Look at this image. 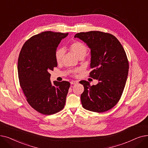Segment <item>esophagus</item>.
Instances as JSON below:
<instances>
[{
    "label": "esophagus",
    "mask_w": 148,
    "mask_h": 148,
    "mask_svg": "<svg viewBox=\"0 0 148 148\" xmlns=\"http://www.w3.org/2000/svg\"><path fill=\"white\" fill-rule=\"evenodd\" d=\"M78 83V81H72L71 82H70V84H72V85H73V84H76Z\"/></svg>",
    "instance_id": "esophagus-1"
}]
</instances>
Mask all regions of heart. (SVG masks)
<instances>
[{
	"label": "heart",
	"mask_w": 148,
	"mask_h": 148,
	"mask_svg": "<svg viewBox=\"0 0 148 148\" xmlns=\"http://www.w3.org/2000/svg\"><path fill=\"white\" fill-rule=\"evenodd\" d=\"M69 48L70 49V51H72V52L78 58H79L81 57H84V56L86 55L87 51V49L85 46V45L79 41L73 42L72 43L70 44ZM64 50H63V49H61V48L58 49L57 51H56L55 59L57 62L59 63L61 62L63 55H64ZM78 72H79L78 69L75 70L74 71L75 73H77Z\"/></svg>",
	"instance_id": "obj_1"
}]
</instances>
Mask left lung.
I'll return each instance as SVG.
<instances>
[{"instance_id": "obj_1", "label": "left lung", "mask_w": 148, "mask_h": 148, "mask_svg": "<svg viewBox=\"0 0 148 148\" xmlns=\"http://www.w3.org/2000/svg\"><path fill=\"white\" fill-rule=\"evenodd\" d=\"M90 49V76L98 81L90 86L86 81L80 84L84 87L81 95L84 108L102 112L117 104L122 95L127 79L129 63L125 51L119 41L112 34L100 31L76 34Z\"/></svg>"}]
</instances>
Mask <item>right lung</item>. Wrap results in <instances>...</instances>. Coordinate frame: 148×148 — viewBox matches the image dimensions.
<instances>
[{"label": "right lung", "mask_w": 148, "mask_h": 148, "mask_svg": "<svg viewBox=\"0 0 148 148\" xmlns=\"http://www.w3.org/2000/svg\"><path fill=\"white\" fill-rule=\"evenodd\" d=\"M68 33L46 31L32 36L23 45L18 59L20 85L31 106L51 115L64 107L68 81L51 82V70L57 66L55 52Z\"/></svg>", "instance_id": "right-lung-1"}]
</instances>
